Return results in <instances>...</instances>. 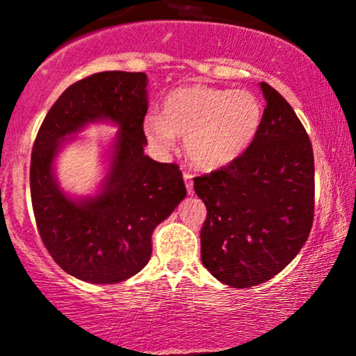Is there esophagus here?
I'll list each match as a JSON object with an SVG mask.
<instances>
[{"instance_id":"obj_1","label":"esophagus","mask_w":356,"mask_h":356,"mask_svg":"<svg viewBox=\"0 0 356 356\" xmlns=\"http://www.w3.org/2000/svg\"><path fill=\"white\" fill-rule=\"evenodd\" d=\"M192 179H194V175H192L191 172H184V182H186V189L189 194L194 192V187H192Z\"/></svg>"}]
</instances>
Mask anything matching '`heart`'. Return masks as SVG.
I'll use <instances>...</instances> for the list:
<instances>
[{
  "instance_id": "b5f03b06",
  "label": "heart",
  "mask_w": 356,
  "mask_h": 356,
  "mask_svg": "<svg viewBox=\"0 0 356 356\" xmlns=\"http://www.w3.org/2000/svg\"><path fill=\"white\" fill-rule=\"evenodd\" d=\"M263 105L244 90L187 85L165 97L162 113L144 118V132L159 147L174 136L186 137V152L195 167L214 170L232 164L254 140Z\"/></svg>"
}]
</instances>
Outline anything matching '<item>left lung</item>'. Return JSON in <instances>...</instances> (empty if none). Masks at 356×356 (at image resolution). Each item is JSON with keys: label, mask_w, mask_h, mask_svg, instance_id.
Returning <instances> with one entry per match:
<instances>
[{"label": "left lung", "mask_w": 356, "mask_h": 356, "mask_svg": "<svg viewBox=\"0 0 356 356\" xmlns=\"http://www.w3.org/2000/svg\"><path fill=\"white\" fill-rule=\"evenodd\" d=\"M254 140L226 167L194 179L206 204L202 264L220 283L249 288L295 259L313 226V147L295 110L266 81Z\"/></svg>", "instance_id": "1"}]
</instances>
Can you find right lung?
<instances>
[{"mask_svg":"<svg viewBox=\"0 0 356 356\" xmlns=\"http://www.w3.org/2000/svg\"><path fill=\"white\" fill-rule=\"evenodd\" d=\"M147 75L100 72L65 90L48 110L31 150L30 191L40 236L68 275L113 284L137 275L152 254V232L186 197L177 164L144 154ZM119 125L111 170L97 196L75 202L58 187L60 142L87 123Z\"/></svg>","mask_w":356,"mask_h":356,"instance_id":"obj_1","label":"right lung"}]
</instances>
